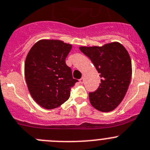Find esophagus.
<instances>
[{
  "mask_svg": "<svg viewBox=\"0 0 150 150\" xmlns=\"http://www.w3.org/2000/svg\"><path fill=\"white\" fill-rule=\"evenodd\" d=\"M79 82H80L81 84H82L84 82V78H81L80 79H79Z\"/></svg>",
  "mask_w": 150,
  "mask_h": 150,
  "instance_id": "34e87169",
  "label": "esophagus"
}]
</instances>
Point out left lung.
Listing matches in <instances>:
<instances>
[{"mask_svg":"<svg viewBox=\"0 0 150 150\" xmlns=\"http://www.w3.org/2000/svg\"><path fill=\"white\" fill-rule=\"evenodd\" d=\"M100 74L101 83L89 93L91 105L102 112H110L119 106L126 95L132 76L129 53L119 42L102 46H80Z\"/></svg>","mask_w":150,"mask_h":150,"instance_id":"1","label":"left lung"}]
</instances>
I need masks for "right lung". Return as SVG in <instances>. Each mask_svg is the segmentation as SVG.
I'll return each mask as SVG.
<instances>
[{
    "label": "right lung",
    "mask_w": 150,
    "mask_h": 150,
    "mask_svg": "<svg viewBox=\"0 0 150 150\" xmlns=\"http://www.w3.org/2000/svg\"><path fill=\"white\" fill-rule=\"evenodd\" d=\"M72 45L59 40H40L31 47L25 61L24 73L28 91L45 109H54L70 97L73 79L65 58Z\"/></svg>",
    "instance_id": "right-lung-1"
}]
</instances>
